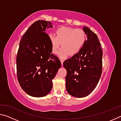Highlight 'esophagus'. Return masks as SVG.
<instances>
[{
  "label": "esophagus",
  "instance_id": "obj_1",
  "mask_svg": "<svg viewBox=\"0 0 121 121\" xmlns=\"http://www.w3.org/2000/svg\"><path fill=\"white\" fill-rule=\"evenodd\" d=\"M60 61H61V65H63V60H60Z\"/></svg>",
  "mask_w": 121,
  "mask_h": 121
}]
</instances>
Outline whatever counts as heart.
<instances>
[{"label":"heart","mask_w":121,"mask_h":121,"mask_svg":"<svg viewBox=\"0 0 121 121\" xmlns=\"http://www.w3.org/2000/svg\"><path fill=\"white\" fill-rule=\"evenodd\" d=\"M48 39L52 52L56 54L61 46L62 48L58 56L65 59L69 55L75 56L82 50L86 41V35L81 29L61 26L56 30V36L49 34Z\"/></svg>","instance_id":"obj_1"}]
</instances>
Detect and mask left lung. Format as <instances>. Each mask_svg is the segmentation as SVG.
<instances>
[{
  "instance_id": "left-lung-1",
  "label": "left lung",
  "mask_w": 121,
  "mask_h": 121,
  "mask_svg": "<svg viewBox=\"0 0 121 121\" xmlns=\"http://www.w3.org/2000/svg\"><path fill=\"white\" fill-rule=\"evenodd\" d=\"M87 36L83 48L63 62L67 70L65 87L73 97H86L97 86L102 73V51L97 35L89 28L83 27Z\"/></svg>"
}]
</instances>
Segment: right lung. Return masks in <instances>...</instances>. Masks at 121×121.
<instances>
[{
  "instance_id": "right-lung-1",
  "label": "right lung",
  "mask_w": 121,
  "mask_h": 121,
  "mask_svg": "<svg viewBox=\"0 0 121 121\" xmlns=\"http://www.w3.org/2000/svg\"><path fill=\"white\" fill-rule=\"evenodd\" d=\"M52 27L50 21L38 20L20 40L16 56L17 77L22 89L31 97H43L50 92L52 79L61 66L59 58L51 54L45 32Z\"/></svg>"
}]
</instances>
